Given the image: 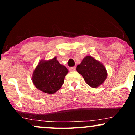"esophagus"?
I'll return each mask as SVG.
<instances>
[{"label": "esophagus", "mask_w": 135, "mask_h": 135, "mask_svg": "<svg viewBox=\"0 0 135 135\" xmlns=\"http://www.w3.org/2000/svg\"><path fill=\"white\" fill-rule=\"evenodd\" d=\"M75 69H76V68L75 67H71L69 68V71H75Z\"/></svg>", "instance_id": "1"}]
</instances>
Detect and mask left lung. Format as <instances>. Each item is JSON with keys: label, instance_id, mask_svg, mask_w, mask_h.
I'll list each match as a JSON object with an SVG mask.
<instances>
[{"label": "left lung", "instance_id": "left-lung-1", "mask_svg": "<svg viewBox=\"0 0 135 135\" xmlns=\"http://www.w3.org/2000/svg\"><path fill=\"white\" fill-rule=\"evenodd\" d=\"M77 71L82 75L90 86L96 88L106 80L108 73L106 68L98 60L91 56H86L76 68Z\"/></svg>", "mask_w": 135, "mask_h": 135}]
</instances>
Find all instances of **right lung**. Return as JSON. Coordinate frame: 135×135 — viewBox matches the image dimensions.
I'll use <instances>...</instances> for the list:
<instances>
[{"instance_id":"right-lung-1","label":"right lung","mask_w":135,"mask_h":135,"mask_svg":"<svg viewBox=\"0 0 135 135\" xmlns=\"http://www.w3.org/2000/svg\"><path fill=\"white\" fill-rule=\"evenodd\" d=\"M68 73V69L55 56L51 60L40 61L32 73V81L38 90L54 94L62 86Z\"/></svg>"}]
</instances>
